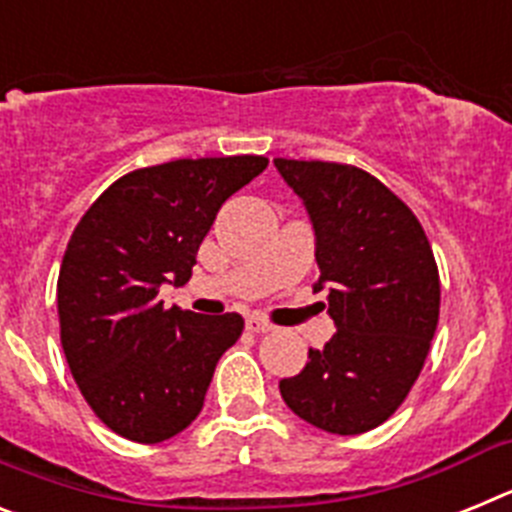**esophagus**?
<instances>
[{"instance_id": "1", "label": "esophagus", "mask_w": 512, "mask_h": 512, "mask_svg": "<svg viewBox=\"0 0 512 512\" xmlns=\"http://www.w3.org/2000/svg\"><path fill=\"white\" fill-rule=\"evenodd\" d=\"M246 328L251 330V333H256V336H264V333H271L274 330V325L266 323V320L256 318V315H251V318L246 320Z\"/></svg>"}]
</instances>
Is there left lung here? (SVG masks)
Returning a JSON list of instances; mask_svg holds the SVG:
<instances>
[{"label": "left lung", "mask_w": 512, "mask_h": 512, "mask_svg": "<svg viewBox=\"0 0 512 512\" xmlns=\"http://www.w3.org/2000/svg\"><path fill=\"white\" fill-rule=\"evenodd\" d=\"M310 215L315 261L336 333L279 382L287 408L315 428L356 436L390 418L425 364L441 307L431 243L410 207L348 164L274 158Z\"/></svg>", "instance_id": "obj_1"}]
</instances>
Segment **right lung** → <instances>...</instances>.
Masks as SVG:
<instances>
[{
	"label": "right lung",
	"instance_id": "add662e5",
	"mask_svg": "<svg viewBox=\"0 0 512 512\" xmlns=\"http://www.w3.org/2000/svg\"><path fill=\"white\" fill-rule=\"evenodd\" d=\"M266 164L179 158L130 171L76 225L58 274L61 346L84 400L117 436L161 443L200 415L243 318L164 310L158 287L189 282L217 210Z\"/></svg>",
	"mask_w": 512,
	"mask_h": 512
}]
</instances>
